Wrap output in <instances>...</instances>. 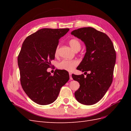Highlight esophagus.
Returning a JSON list of instances; mask_svg holds the SVG:
<instances>
[{"label": "esophagus", "instance_id": "obj_1", "mask_svg": "<svg viewBox=\"0 0 131 131\" xmlns=\"http://www.w3.org/2000/svg\"><path fill=\"white\" fill-rule=\"evenodd\" d=\"M69 78H70V80H73V78H72V73H69Z\"/></svg>", "mask_w": 131, "mask_h": 131}]
</instances>
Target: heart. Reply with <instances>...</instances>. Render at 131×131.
<instances>
[{
    "label": "heart",
    "instance_id": "1",
    "mask_svg": "<svg viewBox=\"0 0 131 131\" xmlns=\"http://www.w3.org/2000/svg\"><path fill=\"white\" fill-rule=\"evenodd\" d=\"M69 45L72 47V49L75 51H79L81 49V43L79 40L77 39H70L69 41ZM58 48L57 47L55 50L54 55L57 56L58 55ZM78 61L77 60H67L64 59L58 63L57 67L59 69L65 70L67 71L71 72L74 69V68L78 65Z\"/></svg>",
    "mask_w": 131,
    "mask_h": 131
}]
</instances>
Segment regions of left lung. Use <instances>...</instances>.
Listing matches in <instances>:
<instances>
[{
    "label": "left lung",
    "mask_w": 131,
    "mask_h": 131,
    "mask_svg": "<svg viewBox=\"0 0 131 131\" xmlns=\"http://www.w3.org/2000/svg\"><path fill=\"white\" fill-rule=\"evenodd\" d=\"M71 34L84 41L86 52L78 69L88 73L72 74L74 80L80 84L75 97L80 103L90 105L96 104L103 97L112 85L116 62V52L113 43L104 33L92 27L74 30Z\"/></svg>",
    "instance_id": "8db88e82"
}]
</instances>
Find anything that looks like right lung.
Listing matches in <instances>:
<instances>
[{
    "instance_id": "right-lung-1",
    "label": "right lung",
    "mask_w": 131,
    "mask_h": 131,
    "mask_svg": "<svg viewBox=\"0 0 131 131\" xmlns=\"http://www.w3.org/2000/svg\"><path fill=\"white\" fill-rule=\"evenodd\" d=\"M69 28H43L27 37L23 41L17 62L20 81L25 93L33 102L47 105L56 101L61 88L68 82V72L56 69L54 75L47 72L59 40Z\"/></svg>"
}]
</instances>
